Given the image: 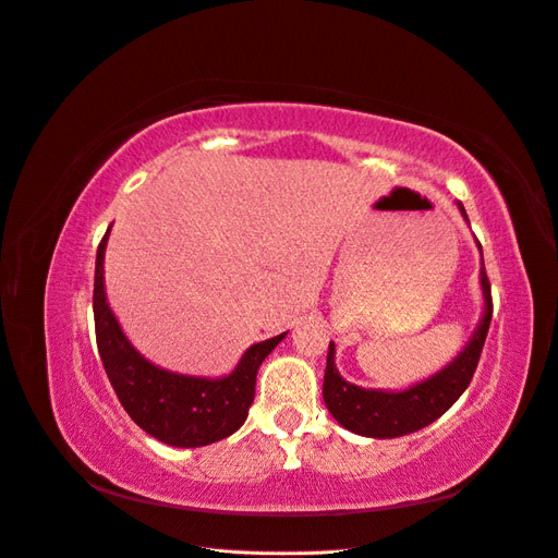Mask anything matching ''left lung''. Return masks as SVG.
<instances>
[{
  "instance_id": "1",
  "label": "left lung",
  "mask_w": 558,
  "mask_h": 558,
  "mask_svg": "<svg viewBox=\"0 0 558 558\" xmlns=\"http://www.w3.org/2000/svg\"><path fill=\"white\" fill-rule=\"evenodd\" d=\"M463 220L469 222V215L463 204H457ZM480 255H482V245ZM480 287L484 299V311L477 327L465 348L449 362L445 368L434 373L426 380L412 385L403 391H385V389H364L348 383L336 368V345L329 343L325 385H322V397L333 420L352 430L356 436L366 438H399L415 434V430L436 422L440 415L457 403V399L471 385L473 373L477 368L484 338H487L492 325V287L484 262L480 268Z\"/></svg>"
}]
</instances>
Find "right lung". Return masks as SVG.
<instances>
[{
	"instance_id": "obj_1",
	"label": "right lung",
	"mask_w": 558,
	"mask_h": 558,
	"mask_svg": "<svg viewBox=\"0 0 558 558\" xmlns=\"http://www.w3.org/2000/svg\"><path fill=\"white\" fill-rule=\"evenodd\" d=\"M109 233L111 227L97 250L93 308L101 364L122 408L148 436L171 447H204L231 436L243 426L255 401L262 362L287 331L250 345L236 368L222 377L183 375L155 366L130 343L106 299L104 253Z\"/></svg>"
}]
</instances>
